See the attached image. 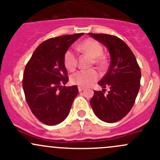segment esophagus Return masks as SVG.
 Returning a JSON list of instances; mask_svg holds the SVG:
<instances>
[{"label": "esophagus", "mask_w": 160, "mask_h": 160, "mask_svg": "<svg viewBox=\"0 0 160 160\" xmlns=\"http://www.w3.org/2000/svg\"><path fill=\"white\" fill-rule=\"evenodd\" d=\"M85 88H83V87H78V90H79V91H82V90H84Z\"/></svg>", "instance_id": "esophagus-1"}]
</instances>
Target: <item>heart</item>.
<instances>
[{
    "label": "heart",
    "mask_w": 160,
    "mask_h": 160,
    "mask_svg": "<svg viewBox=\"0 0 160 160\" xmlns=\"http://www.w3.org/2000/svg\"><path fill=\"white\" fill-rule=\"evenodd\" d=\"M79 52L88 54L93 58L92 63L98 67L104 65V60L102 58L103 47L100 42L92 38L86 39L77 46ZM63 63L67 70L72 72L77 67V57L73 50L68 49L66 51L63 56ZM99 78V73L94 69L80 70L72 74L70 77L71 83L80 87H88L93 84Z\"/></svg>",
    "instance_id": "b5f03b06"
}]
</instances>
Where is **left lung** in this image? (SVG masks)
<instances>
[{"label": "left lung", "mask_w": 160, "mask_h": 160, "mask_svg": "<svg viewBox=\"0 0 160 160\" xmlns=\"http://www.w3.org/2000/svg\"><path fill=\"white\" fill-rule=\"evenodd\" d=\"M108 49L111 63L98 84L110 91H96L90 101L98 118L113 123L123 118L135 104L140 88L141 70L135 55L126 43L114 35L88 33ZM105 90V89H103Z\"/></svg>", "instance_id": "left-lung-1"}]
</instances>
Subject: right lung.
<instances>
[{"instance_id": "add662e5", "label": "right lung", "mask_w": 160, "mask_h": 160, "mask_svg": "<svg viewBox=\"0 0 160 160\" xmlns=\"http://www.w3.org/2000/svg\"><path fill=\"white\" fill-rule=\"evenodd\" d=\"M83 35H62L43 42L26 64L22 80L25 99L34 115L45 125L62 122L78 94L77 85L62 87L69 80L63 56Z\"/></svg>"}]
</instances>
